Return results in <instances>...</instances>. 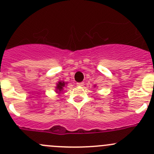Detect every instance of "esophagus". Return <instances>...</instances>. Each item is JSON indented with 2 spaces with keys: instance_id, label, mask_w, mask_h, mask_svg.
<instances>
[{
  "instance_id": "obj_1",
  "label": "esophagus",
  "mask_w": 154,
  "mask_h": 154,
  "mask_svg": "<svg viewBox=\"0 0 154 154\" xmlns=\"http://www.w3.org/2000/svg\"><path fill=\"white\" fill-rule=\"evenodd\" d=\"M77 86H83L84 85V82H78L76 83Z\"/></svg>"
}]
</instances>
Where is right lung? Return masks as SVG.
Instances as JSON below:
<instances>
[{
    "instance_id": "add662e5",
    "label": "right lung",
    "mask_w": 154,
    "mask_h": 154,
    "mask_svg": "<svg viewBox=\"0 0 154 154\" xmlns=\"http://www.w3.org/2000/svg\"><path fill=\"white\" fill-rule=\"evenodd\" d=\"M66 84V82H63V81L57 82V86H56V91H57V93H59V94H60V92H62V91H63V88H65Z\"/></svg>"
}]
</instances>
